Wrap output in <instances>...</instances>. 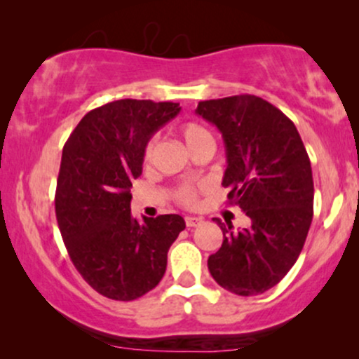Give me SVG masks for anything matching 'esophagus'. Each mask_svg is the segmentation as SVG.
Returning <instances> with one entry per match:
<instances>
[{
	"label": "esophagus",
	"instance_id": "34e87169",
	"mask_svg": "<svg viewBox=\"0 0 359 359\" xmlns=\"http://www.w3.org/2000/svg\"><path fill=\"white\" fill-rule=\"evenodd\" d=\"M201 222H203V217H196V216L185 217V226H187V228H196V226H199Z\"/></svg>",
	"mask_w": 359,
	"mask_h": 359
}]
</instances>
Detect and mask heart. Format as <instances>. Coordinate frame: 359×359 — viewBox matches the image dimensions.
<instances>
[{"label":"heart","mask_w":359,"mask_h":359,"mask_svg":"<svg viewBox=\"0 0 359 359\" xmlns=\"http://www.w3.org/2000/svg\"><path fill=\"white\" fill-rule=\"evenodd\" d=\"M177 135L184 140L185 147L194 154L196 150H199L201 147L212 145V137L204 126H201L199 123L194 121H185L180 123L177 126ZM156 148V138H148V142L143 147V162L148 163L151 158H154ZM197 192H199V185L196 184H180L177 185L174 191L175 201L184 208H196L197 204Z\"/></svg>","instance_id":"heart-1"}]
</instances>
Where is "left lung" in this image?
Returning a JSON list of instances; mask_svg holds the SVG:
<instances>
[{
	"label": "left lung",
	"mask_w": 359,
	"mask_h": 359,
	"mask_svg": "<svg viewBox=\"0 0 359 359\" xmlns=\"http://www.w3.org/2000/svg\"><path fill=\"white\" fill-rule=\"evenodd\" d=\"M196 113L217 126L226 147L222 185L250 228L233 231L208 259L212 278L236 295L275 287L297 262L314 216L311 160L297 128L269 101L251 94L201 101Z\"/></svg>",
	"instance_id": "obj_1"
}]
</instances>
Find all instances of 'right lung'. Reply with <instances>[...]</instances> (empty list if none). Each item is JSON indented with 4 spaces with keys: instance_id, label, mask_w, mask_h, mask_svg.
<instances>
[{
    "instance_id": "obj_1",
    "label": "right lung",
    "mask_w": 359,
    "mask_h": 359,
    "mask_svg": "<svg viewBox=\"0 0 359 359\" xmlns=\"http://www.w3.org/2000/svg\"><path fill=\"white\" fill-rule=\"evenodd\" d=\"M179 102L119 100L89 111L62 150L55 216L74 266L97 294L135 300L158 285L170 245L184 231L179 214L131 216V182L143 147L179 113Z\"/></svg>"
}]
</instances>
